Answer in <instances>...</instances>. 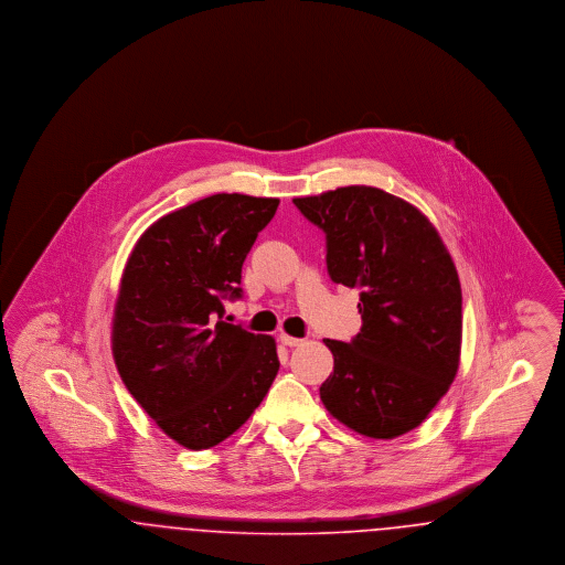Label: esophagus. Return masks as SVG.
<instances>
[{"label":"esophagus","instance_id":"34e87169","mask_svg":"<svg viewBox=\"0 0 565 565\" xmlns=\"http://www.w3.org/2000/svg\"><path fill=\"white\" fill-rule=\"evenodd\" d=\"M279 341H281V345H286V348H296V345L302 343V339H296V337H290V334H286V332L279 334Z\"/></svg>","mask_w":565,"mask_h":565}]
</instances>
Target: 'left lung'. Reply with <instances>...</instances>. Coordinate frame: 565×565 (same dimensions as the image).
<instances>
[{
    "mask_svg": "<svg viewBox=\"0 0 565 565\" xmlns=\"http://www.w3.org/2000/svg\"><path fill=\"white\" fill-rule=\"evenodd\" d=\"M295 205L326 235L330 279L360 290V332L351 343L323 341L334 355L323 406L371 438L417 428L459 366L461 288L445 243L417 207L373 186Z\"/></svg>",
    "mask_w": 565,
    "mask_h": 565,
    "instance_id": "obj_1",
    "label": "left lung"
}]
</instances>
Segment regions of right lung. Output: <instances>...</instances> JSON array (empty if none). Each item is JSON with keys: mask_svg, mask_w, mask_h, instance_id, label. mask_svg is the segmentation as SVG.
Masks as SVG:
<instances>
[{"mask_svg": "<svg viewBox=\"0 0 565 565\" xmlns=\"http://www.w3.org/2000/svg\"><path fill=\"white\" fill-rule=\"evenodd\" d=\"M279 199L212 194L162 215L135 243L114 309L111 351L129 394L182 447L239 430L279 371L275 341L222 322Z\"/></svg>", "mask_w": 565, "mask_h": 565, "instance_id": "right-lung-1", "label": "right lung"}]
</instances>
